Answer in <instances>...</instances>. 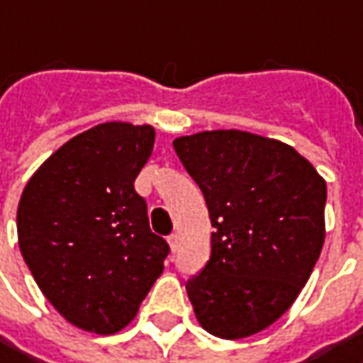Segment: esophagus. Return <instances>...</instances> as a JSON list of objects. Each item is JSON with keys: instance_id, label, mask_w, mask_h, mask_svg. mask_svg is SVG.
I'll return each instance as SVG.
<instances>
[{"instance_id": "34e87169", "label": "esophagus", "mask_w": 363, "mask_h": 363, "mask_svg": "<svg viewBox=\"0 0 363 363\" xmlns=\"http://www.w3.org/2000/svg\"><path fill=\"white\" fill-rule=\"evenodd\" d=\"M168 245H170L172 252L179 250V233H170V235H168Z\"/></svg>"}]
</instances>
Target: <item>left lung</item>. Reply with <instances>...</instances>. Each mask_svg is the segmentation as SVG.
Segmentation results:
<instances>
[{
	"mask_svg": "<svg viewBox=\"0 0 363 363\" xmlns=\"http://www.w3.org/2000/svg\"><path fill=\"white\" fill-rule=\"evenodd\" d=\"M211 217V258L186 282L199 325L242 339L296 301L325 242L327 184L292 146L242 130L172 142Z\"/></svg>",
	"mask_w": 363,
	"mask_h": 363,
	"instance_id": "8db88e82",
	"label": "left lung"
}]
</instances>
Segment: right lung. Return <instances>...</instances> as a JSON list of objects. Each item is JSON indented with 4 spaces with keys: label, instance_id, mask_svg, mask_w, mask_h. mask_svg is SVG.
<instances>
[{
    "label": "right lung",
    "instance_id": "obj_1",
    "mask_svg": "<svg viewBox=\"0 0 363 363\" xmlns=\"http://www.w3.org/2000/svg\"><path fill=\"white\" fill-rule=\"evenodd\" d=\"M154 128L105 121L65 142L26 184L18 244L50 305L74 327L113 335L134 321L164 270L168 244L152 233L134 181Z\"/></svg>",
    "mask_w": 363,
    "mask_h": 363
}]
</instances>
